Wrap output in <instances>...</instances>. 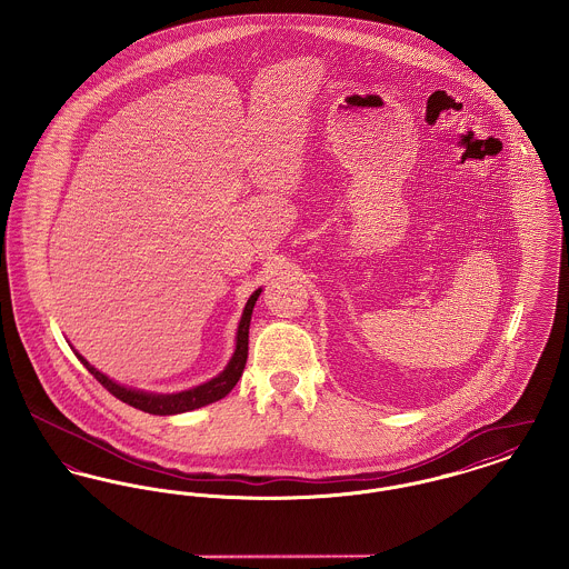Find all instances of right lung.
<instances>
[{
  "mask_svg": "<svg viewBox=\"0 0 569 569\" xmlns=\"http://www.w3.org/2000/svg\"><path fill=\"white\" fill-rule=\"evenodd\" d=\"M262 290H256L247 305H244L243 316L239 322V330H237V350L232 353L228 367L217 376V378L209 379L191 390H183V392H172V395H156V392H144V390H134V388H126L117 381L107 378L104 373H100L96 367H91L81 353L79 360L87 367V371L98 379L112 397H117L119 401L128 403V406L136 407L140 411L153 413V416H172V413H183V411H191L198 407L209 406L216 403L219 399H223L234 386L239 378L243 376L244 362H247V346H249V322H251V311L253 305L260 297Z\"/></svg>",
  "mask_w": 569,
  "mask_h": 569,
  "instance_id": "1",
  "label": "right lung"
}]
</instances>
